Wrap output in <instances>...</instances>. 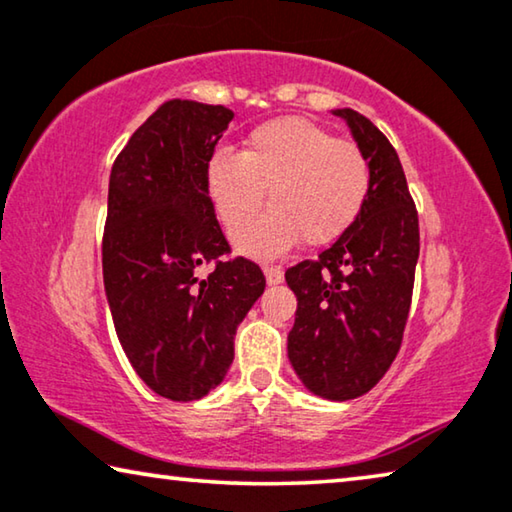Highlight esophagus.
<instances>
[{
  "mask_svg": "<svg viewBox=\"0 0 512 512\" xmlns=\"http://www.w3.org/2000/svg\"><path fill=\"white\" fill-rule=\"evenodd\" d=\"M263 270H265V277H267V283H270V286H277V283L283 281V270H281V267L265 265Z\"/></svg>",
  "mask_w": 512,
  "mask_h": 512,
  "instance_id": "obj_1",
  "label": "esophagus"
}]
</instances>
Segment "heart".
<instances>
[{
	"label": "heart",
	"instance_id": "heart-1",
	"mask_svg": "<svg viewBox=\"0 0 512 512\" xmlns=\"http://www.w3.org/2000/svg\"><path fill=\"white\" fill-rule=\"evenodd\" d=\"M373 176L364 151L336 139L302 116L256 125L242 153L215 151L206 164V192L226 231H238L261 210L267 190L272 210L235 235L249 256H277L304 240L332 245L352 229Z\"/></svg>",
	"mask_w": 512,
	"mask_h": 512
}]
</instances>
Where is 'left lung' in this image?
<instances>
[{"instance_id":"left-lung-1","label":"left lung","mask_w":512,"mask_h":512,"mask_svg":"<svg viewBox=\"0 0 512 512\" xmlns=\"http://www.w3.org/2000/svg\"><path fill=\"white\" fill-rule=\"evenodd\" d=\"M348 121L371 162V194L352 229L318 258L286 270L297 295L288 359L304 387L329 400L371 391L396 359L410 316L419 215L396 148L364 114Z\"/></svg>"}]
</instances>
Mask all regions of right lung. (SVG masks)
<instances>
[{
	"label": "right lung",
	"mask_w": 512,
	"mask_h": 512,
	"mask_svg": "<svg viewBox=\"0 0 512 512\" xmlns=\"http://www.w3.org/2000/svg\"><path fill=\"white\" fill-rule=\"evenodd\" d=\"M233 119L224 105L167 100L116 155L102 279L119 341L157 396L203 398L233 361L235 329L265 274L231 254L206 192V164ZM212 264L208 278L195 270Z\"/></svg>",
	"instance_id": "1"
}]
</instances>
